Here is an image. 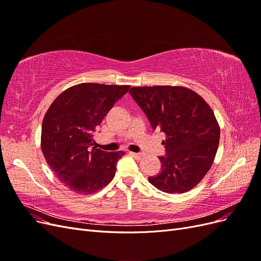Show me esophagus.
Returning <instances> with one entry per match:
<instances>
[{"instance_id": "1", "label": "esophagus", "mask_w": 261, "mask_h": 261, "mask_svg": "<svg viewBox=\"0 0 261 261\" xmlns=\"http://www.w3.org/2000/svg\"><path fill=\"white\" fill-rule=\"evenodd\" d=\"M129 154L133 155L134 158H135V159H140V158L143 156V154H141V153H137V152H129Z\"/></svg>"}]
</instances>
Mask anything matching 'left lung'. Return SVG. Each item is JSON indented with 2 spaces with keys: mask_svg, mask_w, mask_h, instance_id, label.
Here are the masks:
<instances>
[{
  "mask_svg": "<svg viewBox=\"0 0 261 261\" xmlns=\"http://www.w3.org/2000/svg\"><path fill=\"white\" fill-rule=\"evenodd\" d=\"M130 96L150 125L163 132L165 155L161 172L148 180L168 194H181L207 174L219 146L220 127L215 113L199 94L184 87H134Z\"/></svg>",
  "mask_w": 261,
  "mask_h": 261,
  "instance_id": "left-lung-1",
  "label": "left lung"
}]
</instances>
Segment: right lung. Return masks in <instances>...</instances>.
Masks as SVG:
<instances>
[{
  "mask_svg": "<svg viewBox=\"0 0 261 261\" xmlns=\"http://www.w3.org/2000/svg\"><path fill=\"white\" fill-rule=\"evenodd\" d=\"M129 86L84 83L63 91L46 111L41 149L54 174L70 191L92 194L115 175L123 151L92 147L93 134Z\"/></svg>",
  "mask_w": 261,
  "mask_h": 261,
  "instance_id": "obj_1",
  "label": "right lung"
}]
</instances>
